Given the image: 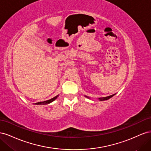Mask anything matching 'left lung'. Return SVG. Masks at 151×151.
<instances>
[{"instance_id": "1", "label": "left lung", "mask_w": 151, "mask_h": 151, "mask_svg": "<svg viewBox=\"0 0 151 151\" xmlns=\"http://www.w3.org/2000/svg\"><path fill=\"white\" fill-rule=\"evenodd\" d=\"M114 95H115V94H113V95H111V96H106V97H103V98H99L98 99H99V101H104V100H107V99H109V98H111V97H113V96ZM86 96V98H89L88 96Z\"/></svg>"}]
</instances>
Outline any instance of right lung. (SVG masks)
Here are the masks:
<instances>
[{
  "label": "right lung",
  "mask_w": 151,
  "mask_h": 151,
  "mask_svg": "<svg viewBox=\"0 0 151 151\" xmlns=\"http://www.w3.org/2000/svg\"><path fill=\"white\" fill-rule=\"evenodd\" d=\"M58 95L56 96L55 97H54V98H52V99H50L47 100V101H42V102H38V103H35V104H43V105H44V104H50V103H52V102H53V101H55V99L58 98Z\"/></svg>",
  "instance_id": "right-lung-1"
}]
</instances>
